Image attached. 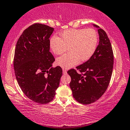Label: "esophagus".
<instances>
[{
	"label": "esophagus",
	"instance_id": "obj_1",
	"mask_svg": "<svg viewBox=\"0 0 130 130\" xmlns=\"http://www.w3.org/2000/svg\"><path fill=\"white\" fill-rule=\"evenodd\" d=\"M63 73L64 74H67V71H66V69H63Z\"/></svg>",
	"mask_w": 130,
	"mask_h": 130
}]
</instances>
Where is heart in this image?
I'll list each match as a JSON object with an SVG mask.
<instances>
[{"instance_id": "heart-1", "label": "heart", "mask_w": 130, "mask_h": 130, "mask_svg": "<svg viewBox=\"0 0 130 130\" xmlns=\"http://www.w3.org/2000/svg\"><path fill=\"white\" fill-rule=\"evenodd\" d=\"M98 37L95 29H71L63 31L60 38L54 35L50 40V47L56 55L62 54L57 58L56 64L64 69H69L77 64L79 60L85 61L90 59L96 49Z\"/></svg>"}]
</instances>
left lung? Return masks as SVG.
<instances>
[{
	"mask_svg": "<svg viewBox=\"0 0 130 130\" xmlns=\"http://www.w3.org/2000/svg\"><path fill=\"white\" fill-rule=\"evenodd\" d=\"M99 42L90 59L67 72L71 77L70 87L73 98L82 104H90L99 99L107 89L113 64L111 44L106 33L98 26ZM83 74H82V73Z\"/></svg>",
	"mask_w": 130,
	"mask_h": 130,
	"instance_id": "obj_1",
	"label": "left lung"
}]
</instances>
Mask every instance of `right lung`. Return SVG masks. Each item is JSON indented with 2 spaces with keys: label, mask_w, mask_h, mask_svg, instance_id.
Instances as JSON below:
<instances>
[{
  "label": "right lung",
  "mask_w": 130,
  "mask_h": 130,
  "mask_svg": "<svg viewBox=\"0 0 130 130\" xmlns=\"http://www.w3.org/2000/svg\"><path fill=\"white\" fill-rule=\"evenodd\" d=\"M54 28L34 24L24 30L18 40L13 67L16 79L25 95L34 102L45 104L53 100L63 71L53 67L50 37Z\"/></svg>",
  "instance_id": "add662e5"
}]
</instances>
